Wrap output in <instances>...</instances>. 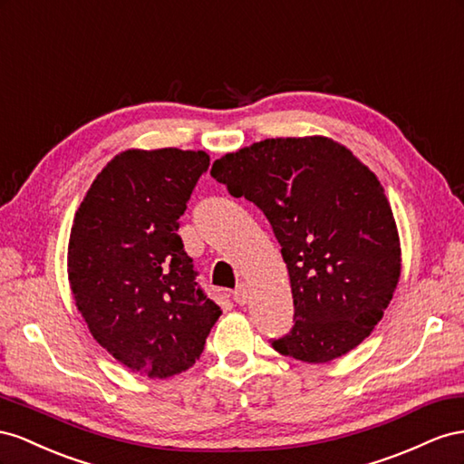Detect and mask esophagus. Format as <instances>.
Masks as SVG:
<instances>
[{
    "instance_id": "esophagus-1",
    "label": "esophagus",
    "mask_w": 464,
    "mask_h": 464,
    "mask_svg": "<svg viewBox=\"0 0 464 464\" xmlns=\"http://www.w3.org/2000/svg\"><path fill=\"white\" fill-rule=\"evenodd\" d=\"M233 299H235V303H239V305H245V303L248 301V289L245 284L237 285V289L233 291Z\"/></svg>"
}]
</instances>
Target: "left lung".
<instances>
[{
	"mask_svg": "<svg viewBox=\"0 0 464 464\" xmlns=\"http://www.w3.org/2000/svg\"><path fill=\"white\" fill-rule=\"evenodd\" d=\"M209 175L268 218L287 266L294 328L272 348L328 363L373 333L401 277V237L385 188L326 136L272 138L225 153Z\"/></svg>",
	"mask_w": 464,
	"mask_h": 464,
	"instance_id": "left-lung-1",
	"label": "left lung"
}]
</instances>
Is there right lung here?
I'll use <instances>...</instances> for the list:
<instances>
[{
  "label": "right lung",
  "instance_id": "right-lung-1",
  "mask_svg": "<svg viewBox=\"0 0 464 464\" xmlns=\"http://www.w3.org/2000/svg\"><path fill=\"white\" fill-rule=\"evenodd\" d=\"M208 165L202 150H126L92 180L73 218L75 307L116 362L150 379L190 369L221 314L177 235Z\"/></svg>",
  "mask_w": 464,
  "mask_h": 464
}]
</instances>
